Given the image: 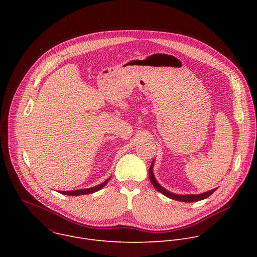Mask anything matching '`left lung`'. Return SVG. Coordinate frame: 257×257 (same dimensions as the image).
<instances>
[{"mask_svg": "<svg viewBox=\"0 0 257 257\" xmlns=\"http://www.w3.org/2000/svg\"><path fill=\"white\" fill-rule=\"evenodd\" d=\"M154 164H155V160L153 161V163H152V165L150 167V170H149L150 180L152 182V184L154 185V187L159 192H161L162 194H164L165 196H167V197H169L171 199H175V200L183 201V202H195V201H199V200L207 198L208 196H210L217 189V188H214L212 190H209V191H206V192H203V193H200V194H186V195H182V194L172 193L169 190L165 189L163 186H161L160 183L157 181V179H156V177L154 175Z\"/></svg>", "mask_w": 257, "mask_h": 257, "instance_id": "8db88e82", "label": "left lung"}]
</instances>
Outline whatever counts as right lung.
Instances as JSON below:
<instances>
[{
  "mask_svg": "<svg viewBox=\"0 0 257 257\" xmlns=\"http://www.w3.org/2000/svg\"><path fill=\"white\" fill-rule=\"evenodd\" d=\"M111 178L106 179L104 182H102L101 184L99 185H96L94 187H91V188H86V189H79V190H71V191H58L64 195H70V196H78V195H84V194H89V193H93V192H96L98 190H100L102 187L105 186L106 183L108 182V180Z\"/></svg>",
  "mask_w": 257,
  "mask_h": 257,
  "instance_id": "obj_1",
  "label": "right lung"
}]
</instances>
